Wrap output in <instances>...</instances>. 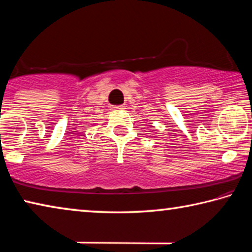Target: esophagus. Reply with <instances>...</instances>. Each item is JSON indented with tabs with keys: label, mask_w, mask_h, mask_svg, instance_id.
<instances>
[{
	"label": "esophagus",
	"mask_w": 252,
	"mask_h": 252,
	"mask_svg": "<svg viewBox=\"0 0 252 252\" xmlns=\"http://www.w3.org/2000/svg\"><path fill=\"white\" fill-rule=\"evenodd\" d=\"M111 109H112L113 111H118V110L126 109V106L125 105H111Z\"/></svg>",
	"instance_id": "1"
}]
</instances>
